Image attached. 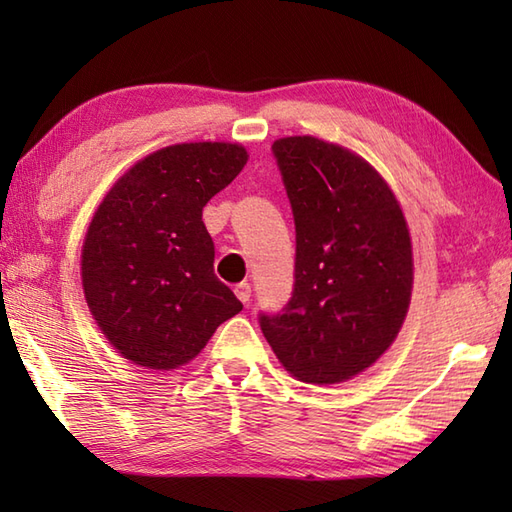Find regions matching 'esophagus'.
Here are the masks:
<instances>
[{
    "instance_id": "esophagus-1",
    "label": "esophagus",
    "mask_w": 512,
    "mask_h": 512,
    "mask_svg": "<svg viewBox=\"0 0 512 512\" xmlns=\"http://www.w3.org/2000/svg\"><path fill=\"white\" fill-rule=\"evenodd\" d=\"M235 295L237 299L242 303H248L250 301V284H237L235 286Z\"/></svg>"
}]
</instances>
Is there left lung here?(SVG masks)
<instances>
[{
	"mask_svg": "<svg viewBox=\"0 0 512 512\" xmlns=\"http://www.w3.org/2000/svg\"><path fill=\"white\" fill-rule=\"evenodd\" d=\"M295 217V286L259 328L292 376L332 385L394 343L411 301L405 215L387 182L339 145L312 136L273 143Z\"/></svg>",
	"mask_w": 512,
	"mask_h": 512,
	"instance_id": "1",
	"label": "left lung"
}]
</instances>
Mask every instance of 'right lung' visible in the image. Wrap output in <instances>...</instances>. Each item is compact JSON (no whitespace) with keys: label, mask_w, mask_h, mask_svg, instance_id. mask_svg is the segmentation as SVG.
Listing matches in <instances>:
<instances>
[{"label":"right lung","mask_w":512,"mask_h":512,"mask_svg":"<svg viewBox=\"0 0 512 512\" xmlns=\"http://www.w3.org/2000/svg\"><path fill=\"white\" fill-rule=\"evenodd\" d=\"M231 143H184L140 160L105 195L81 255L90 312L118 352L149 369L189 363L242 310L213 273L202 209L246 165Z\"/></svg>","instance_id":"obj_1"}]
</instances>
